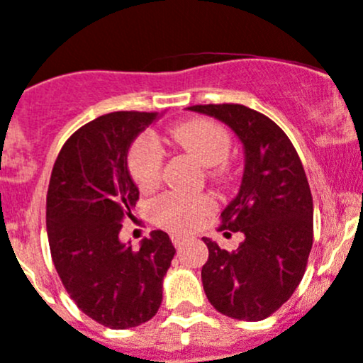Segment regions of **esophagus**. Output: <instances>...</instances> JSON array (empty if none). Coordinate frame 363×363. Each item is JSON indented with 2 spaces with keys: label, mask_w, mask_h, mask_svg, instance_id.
Instances as JSON below:
<instances>
[{
  "label": "esophagus",
  "mask_w": 363,
  "mask_h": 363,
  "mask_svg": "<svg viewBox=\"0 0 363 363\" xmlns=\"http://www.w3.org/2000/svg\"><path fill=\"white\" fill-rule=\"evenodd\" d=\"M170 240H172V242H174V246H175V248H181V246L184 245L186 238L179 236V234H172V236H170Z\"/></svg>",
  "instance_id": "1"
}]
</instances>
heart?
<instances>
[{
  "label": "heart",
  "instance_id": "b5f03b06",
  "mask_svg": "<svg viewBox=\"0 0 363 363\" xmlns=\"http://www.w3.org/2000/svg\"><path fill=\"white\" fill-rule=\"evenodd\" d=\"M172 138L181 148L198 162L213 167L212 175L225 174V158L230 151V136L220 123L208 118H193L172 129ZM127 169L134 184L141 191L157 188L163 170V150L153 134H141L127 153ZM215 210L208 196H184L179 193H163L151 203L155 222L172 233H188Z\"/></svg>",
  "mask_w": 363,
  "mask_h": 363
}]
</instances>
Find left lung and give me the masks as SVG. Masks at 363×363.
Returning a JSON list of instances; mask_svg holds the SVG:
<instances>
[{
    "instance_id": "1",
    "label": "left lung",
    "mask_w": 363,
    "mask_h": 363,
    "mask_svg": "<svg viewBox=\"0 0 363 363\" xmlns=\"http://www.w3.org/2000/svg\"><path fill=\"white\" fill-rule=\"evenodd\" d=\"M189 110L227 123L245 146L240 193L220 213L218 225V230H241L245 241L229 253L203 238L208 246L203 289L224 315L264 320L291 298L312 250L313 201L303 165L284 130L260 111L238 103Z\"/></svg>"
}]
</instances>
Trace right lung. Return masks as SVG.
<instances>
[{"label": "right lung", "mask_w": 363, "mask_h": 363, "mask_svg": "<svg viewBox=\"0 0 363 363\" xmlns=\"http://www.w3.org/2000/svg\"><path fill=\"white\" fill-rule=\"evenodd\" d=\"M155 118L148 111H111L87 122L62 146L48 186L55 269L75 305L110 329L136 328L158 312L175 255L163 230H153L138 252L118 240L139 200L127 151Z\"/></svg>", "instance_id": "1"}]
</instances>
